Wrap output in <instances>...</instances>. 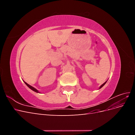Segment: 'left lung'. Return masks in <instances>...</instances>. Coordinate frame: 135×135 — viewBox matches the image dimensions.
Here are the masks:
<instances>
[{
	"label": "left lung",
	"instance_id": "1",
	"mask_svg": "<svg viewBox=\"0 0 135 135\" xmlns=\"http://www.w3.org/2000/svg\"><path fill=\"white\" fill-rule=\"evenodd\" d=\"M107 81H105V83H103V84H102V85H101V86H100V88H99V89H100V88H102V87H103V86H104V85H105V83H107Z\"/></svg>",
	"mask_w": 135,
	"mask_h": 135
}]
</instances>
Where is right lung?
Instances as JSON below:
<instances>
[{"mask_svg":"<svg viewBox=\"0 0 135 135\" xmlns=\"http://www.w3.org/2000/svg\"><path fill=\"white\" fill-rule=\"evenodd\" d=\"M24 82H25V83L26 84V85H27V86L28 87V88H30L31 89V90H32V91H34V92H37V93H39V91L37 90V89H35V88H34L33 87H32V86H31V85H29V84H27V83H26L25 82V81H24Z\"/></svg>","mask_w":135,"mask_h":135,"instance_id":"add662e5","label":"right lung"}]
</instances>
